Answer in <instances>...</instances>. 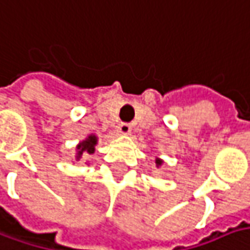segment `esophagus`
Segmentation results:
<instances>
[{"label": "esophagus", "mask_w": 250, "mask_h": 250, "mask_svg": "<svg viewBox=\"0 0 250 250\" xmlns=\"http://www.w3.org/2000/svg\"><path fill=\"white\" fill-rule=\"evenodd\" d=\"M130 130H131V125H128V123H120V125H119V131H120L122 134H128Z\"/></svg>", "instance_id": "esophagus-1"}]
</instances>
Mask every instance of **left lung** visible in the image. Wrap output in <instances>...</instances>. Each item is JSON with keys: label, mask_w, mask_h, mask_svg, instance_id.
<instances>
[{"label": "left lung", "mask_w": 250, "mask_h": 250, "mask_svg": "<svg viewBox=\"0 0 250 250\" xmlns=\"http://www.w3.org/2000/svg\"><path fill=\"white\" fill-rule=\"evenodd\" d=\"M155 164H157V166H161V161H160V160H155Z\"/></svg>", "instance_id": "left-lung-1"}]
</instances>
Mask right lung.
Here are the masks:
<instances>
[{"mask_svg":"<svg viewBox=\"0 0 250 250\" xmlns=\"http://www.w3.org/2000/svg\"><path fill=\"white\" fill-rule=\"evenodd\" d=\"M97 143V139L95 136H90L89 139L82 141L78 146V158H81L82 154H92L95 151V144Z\"/></svg>","mask_w":250,"mask_h":250,"instance_id":"obj_1","label":"right lung"}]
</instances>
